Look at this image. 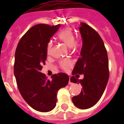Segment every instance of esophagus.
<instances>
[{
    "label": "esophagus",
    "mask_w": 124,
    "mask_h": 124,
    "mask_svg": "<svg viewBox=\"0 0 124 124\" xmlns=\"http://www.w3.org/2000/svg\"><path fill=\"white\" fill-rule=\"evenodd\" d=\"M73 84V83L71 82V77H70V80H69V84Z\"/></svg>",
    "instance_id": "1"
}]
</instances>
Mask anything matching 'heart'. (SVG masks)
Here are the masks:
<instances>
[{"label": "heart", "mask_w": 124, "mask_h": 124, "mask_svg": "<svg viewBox=\"0 0 124 124\" xmlns=\"http://www.w3.org/2000/svg\"><path fill=\"white\" fill-rule=\"evenodd\" d=\"M57 39L58 40L62 42L64 44L70 47L71 50H76L78 47L79 44L77 40L75 39V35L73 31L70 28H66L64 30H61L57 35ZM53 44L51 42L47 43L46 47V51L47 54H50L52 50ZM60 68L63 70H68L71 66V62L68 60H61L59 63Z\"/></svg>", "instance_id": "heart-1"}]
</instances>
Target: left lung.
I'll use <instances>...</instances> for the list:
<instances>
[{
  "instance_id": "1",
  "label": "left lung",
  "mask_w": 124,
  "mask_h": 124,
  "mask_svg": "<svg viewBox=\"0 0 124 124\" xmlns=\"http://www.w3.org/2000/svg\"><path fill=\"white\" fill-rule=\"evenodd\" d=\"M83 40L80 57L78 59L72 75H82L79 80L73 76L71 82L80 83V93L72 98L74 105L81 109L94 106L100 100L108 84L109 71L108 53L102 38L96 31L84 22L79 28Z\"/></svg>"
}]
</instances>
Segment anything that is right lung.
Here are the masks:
<instances>
[{
  "mask_svg": "<svg viewBox=\"0 0 124 124\" xmlns=\"http://www.w3.org/2000/svg\"><path fill=\"white\" fill-rule=\"evenodd\" d=\"M60 26H33L20 39L15 51L14 74L18 90L28 105L38 111L53 109L58 90L69 82V76L64 73L54 74L49 80L40 72L47 59V44Z\"/></svg>",
  "mask_w": 124,
  "mask_h": 124,
  "instance_id": "right-lung-1",
  "label": "right lung"
}]
</instances>
